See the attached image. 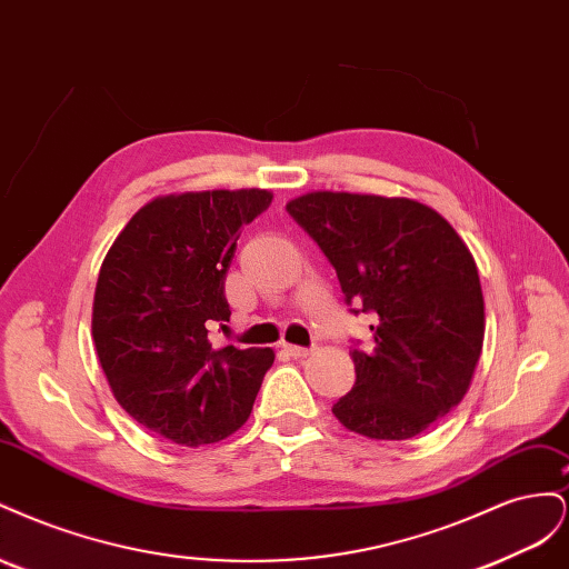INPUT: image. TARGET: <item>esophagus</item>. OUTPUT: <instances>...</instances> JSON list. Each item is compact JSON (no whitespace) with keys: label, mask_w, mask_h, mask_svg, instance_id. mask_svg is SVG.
<instances>
[{"label":"esophagus","mask_w":569,"mask_h":569,"mask_svg":"<svg viewBox=\"0 0 569 569\" xmlns=\"http://www.w3.org/2000/svg\"><path fill=\"white\" fill-rule=\"evenodd\" d=\"M282 349L291 356V358H306L313 349H306V347H297V343H282Z\"/></svg>","instance_id":"esophagus-1"}]
</instances>
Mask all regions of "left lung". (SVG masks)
Here are the masks:
<instances>
[{
	"label": "left lung",
	"mask_w": 569,
	"mask_h": 569,
	"mask_svg": "<svg viewBox=\"0 0 569 569\" xmlns=\"http://www.w3.org/2000/svg\"><path fill=\"white\" fill-rule=\"evenodd\" d=\"M337 270L351 313L372 316L353 341L356 385L335 403L356 435L403 441L462 401L485 341L475 258L435 209L410 199L313 192L287 203Z\"/></svg>",
	"instance_id": "left-lung-1"
}]
</instances>
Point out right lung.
<instances>
[{
  "mask_svg": "<svg viewBox=\"0 0 569 569\" xmlns=\"http://www.w3.org/2000/svg\"><path fill=\"white\" fill-rule=\"evenodd\" d=\"M266 189L161 197L137 211L99 270L92 335L116 401L149 432L213 443L249 418L272 349H216L230 320L226 278Z\"/></svg>",
  "mask_w": 569,
  "mask_h": 569,
  "instance_id": "add662e5",
  "label": "right lung"
}]
</instances>
